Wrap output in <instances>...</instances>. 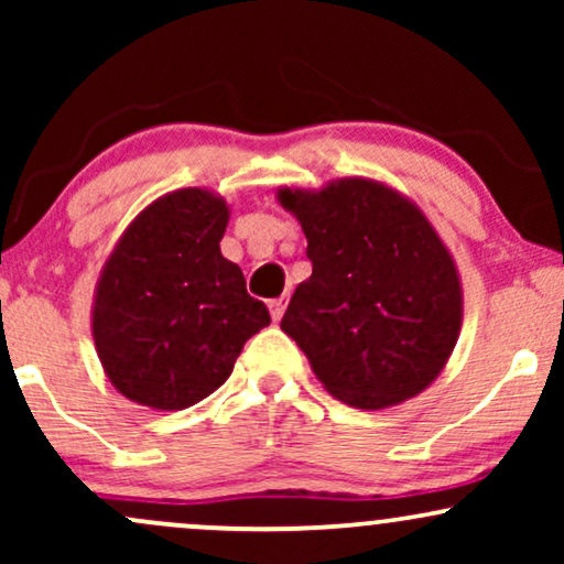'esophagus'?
<instances>
[{"label": "esophagus", "mask_w": 564, "mask_h": 564, "mask_svg": "<svg viewBox=\"0 0 564 564\" xmlns=\"http://www.w3.org/2000/svg\"><path fill=\"white\" fill-rule=\"evenodd\" d=\"M268 310H270V318L281 321L283 318V310H286V300H270Z\"/></svg>", "instance_id": "obj_1"}]
</instances>
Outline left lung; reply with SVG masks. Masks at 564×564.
Segmentation results:
<instances>
[{
	"label": "left lung",
	"instance_id": "left-lung-1",
	"mask_svg": "<svg viewBox=\"0 0 564 564\" xmlns=\"http://www.w3.org/2000/svg\"><path fill=\"white\" fill-rule=\"evenodd\" d=\"M313 275L281 328L341 403L379 411L416 398L448 364L464 318L453 254L411 198L371 177L281 187Z\"/></svg>",
	"mask_w": 564,
	"mask_h": 564
}]
</instances>
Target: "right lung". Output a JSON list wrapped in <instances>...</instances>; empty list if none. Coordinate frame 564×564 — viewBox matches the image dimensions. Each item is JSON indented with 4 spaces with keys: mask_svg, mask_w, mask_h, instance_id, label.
<instances>
[{
    "mask_svg": "<svg viewBox=\"0 0 564 564\" xmlns=\"http://www.w3.org/2000/svg\"><path fill=\"white\" fill-rule=\"evenodd\" d=\"M230 206L206 187H180L148 204L102 264L93 339L102 371L124 398L183 411L232 373L249 336L270 323L219 251Z\"/></svg>",
    "mask_w": 564,
    "mask_h": 564,
    "instance_id": "right-lung-1",
    "label": "right lung"
}]
</instances>
